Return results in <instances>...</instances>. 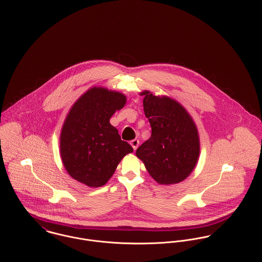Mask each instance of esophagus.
<instances>
[{"mask_svg":"<svg viewBox=\"0 0 262 262\" xmlns=\"http://www.w3.org/2000/svg\"><path fill=\"white\" fill-rule=\"evenodd\" d=\"M130 145H132L134 149H137L138 146L140 145V141H139V140H133V141L130 142Z\"/></svg>","mask_w":262,"mask_h":262,"instance_id":"obj_1","label":"esophagus"}]
</instances>
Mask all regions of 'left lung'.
<instances>
[{"mask_svg": "<svg viewBox=\"0 0 262 262\" xmlns=\"http://www.w3.org/2000/svg\"><path fill=\"white\" fill-rule=\"evenodd\" d=\"M144 112L150 138L137 149L147 172L159 184L182 182L194 170L200 145L196 125L186 110L174 99L144 91Z\"/></svg>", "mask_w": 262, "mask_h": 262, "instance_id": "left-lung-1", "label": "left lung"}]
</instances>
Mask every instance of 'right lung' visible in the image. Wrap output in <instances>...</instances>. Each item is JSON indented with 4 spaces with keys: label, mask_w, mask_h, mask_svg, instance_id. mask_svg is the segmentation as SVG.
<instances>
[{
    "label": "right lung",
    "mask_w": 262,
    "mask_h": 262,
    "mask_svg": "<svg viewBox=\"0 0 262 262\" xmlns=\"http://www.w3.org/2000/svg\"><path fill=\"white\" fill-rule=\"evenodd\" d=\"M125 101L121 93L94 88L74 103L60 137L62 162L73 179L89 187H101L121 159L134 150L110 123Z\"/></svg>",
    "instance_id": "obj_1"
}]
</instances>
